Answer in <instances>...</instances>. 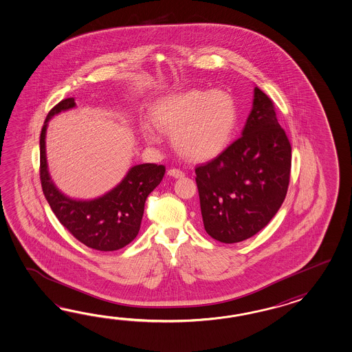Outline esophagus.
<instances>
[{
    "label": "esophagus",
    "mask_w": 352,
    "mask_h": 352,
    "mask_svg": "<svg viewBox=\"0 0 352 352\" xmlns=\"http://www.w3.org/2000/svg\"><path fill=\"white\" fill-rule=\"evenodd\" d=\"M168 175H169V177H173V178H183V177H184V173L179 170V169L172 168V169H169V170H168Z\"/></svg>",
    "instance_id": "obj_1"
}]
</instances>
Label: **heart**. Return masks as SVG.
<instances>
[{"label": "heart", "mask_w": 352, "mask_h": 352, "mask_svg": "<svg viewBox=\"0 0 352 352\" xmlns=\"http://www.w3.org/2000/svg\"><path fill=\"white\" fill-rule=\"evenodd\" d=\"M237 106L225 91L190 88L168 94L155 103L153 122L160 133L173 135V145L192 162H208L222 154L234 138ZM145 139L155 144L157 131L144 124Z\"/></svg>", "instance_id": "b5f03b06"}]
</instances>
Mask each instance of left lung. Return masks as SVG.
I'll return each mask as SVG.
<instances>
[{"label":"left lung","mask_w":352,"mask_h":352,"mask_svg":"<svg viewBox=\"0 0 352 352\" xmlns=\"http://www.w3.org/2000/svg\"><path fill=\"white\" fill-rule=\"evenodd\" d=\"M292 146L260 88L243 136L195 168L204 230L219 243L250 239L270 222L289 186Z\"/></svg>","instance_id":"left-lung-1"}]
</instances>
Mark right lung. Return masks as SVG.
<instances>
[{"mask_svg":"<svg viewBox=\"0 0 352 352\" xmlns=\"http://www.w3.org/2000/svg\"><path fill=\"white\" fill-rule=\"evenodd\" d=\"M76 107L74 98L59 102L47 113L40 133V180L56 219L78 241L100 251L122 249L139 234L148 195L160 184L164 165L133 166L125 178L106 195L94 199H73L55 187L47 170L45 135L50 118Z\"/></svg>","mask_w":352,"mask_h":352,"instance_id":"right-lung-1","label":"right lung"}]
</instances>
